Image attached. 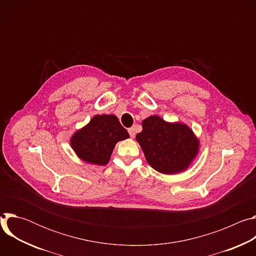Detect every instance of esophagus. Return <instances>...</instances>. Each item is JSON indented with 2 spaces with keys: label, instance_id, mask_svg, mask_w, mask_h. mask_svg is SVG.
<instances>
[{
  "label": "esophagus",
  "instance_id": "1",
  "mask_svg": "<svg viewBox=\"0 0 256 256\" xmlns=\"http://www.w3.org/2000/svg\"><path fill=\"white\" fill-rule=\"evenodd\" d=\"M128 134L130 136V138H134L136 136V130H134V128H128Z\"/></svg>",
  "mask_w": 256,
  "mask_h": 256
}]
</instances>
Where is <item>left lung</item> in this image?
I'll list each match as a JSON object with an SVG mask.
<instances>
[{"label":"left lung","instance_id":"8db88e82","mask_svg":"<svg viewBox=\"0 0 256 256\" xmlns=\"http://www.w3.org/2000/svg\"><path fill=\"white\" fill-rule=\"evenodd\" d=\"M136 136L147 162L158 172L173 174L186 170L198 152V140L186 124H170L157 116L142 122Z\"/></svg>","mask_w":256,"mask_h":256}]
</instances>
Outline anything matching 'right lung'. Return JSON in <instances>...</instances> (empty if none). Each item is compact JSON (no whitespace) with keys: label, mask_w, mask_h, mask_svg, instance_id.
I'll list each match as a JSON object with an SVG mask.
<instances>
[{"label":"right lung","mask_w":256,"mask_h":256,"mask_svg":"<svg viewBox=\"0 0 256 256\" xmlns=\"http://www.w3.org/2000/svg\"><path fill=\"white\" fill-rule=\"evenodd\" d=\"M130 138L128 130L112 114L95 116L70 138L72 148L82 160L96 165H106L116 144Z\"/></svg>","instance_id":"1"}]
</instances>
